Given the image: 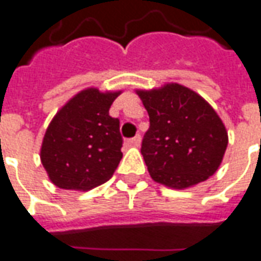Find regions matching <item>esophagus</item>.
I'll use <instances>...</instances> for the list:
<instances>
[{
    "mask_svg": "<svg viewBox=\"0 0 261 261\" xmlns=\"http://www.w3.org/2000/svg\"><path fill=\"white\" fill-rule=\"evenodd\" d=\"M140 142H142V138H140L139 135H136L135 138L129 139V145L135 146V147H138V146H140Z\"/></svg>",
    "mask_w": 261,
    "mask_h": 261,
    "instance_id": "34e87169",
    "label": "esophagus"
}]
</instances>
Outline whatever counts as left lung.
<instances>
[{"label":"left lung","mask_w":261,"mask_h":261,"mask_svg":"<svg viewBox=\"0 0 261 261\" xmlns=\"http://www.w3.org/2000/svg\"><path fill=\"white\" fill-rule=\"evenodd\" d=\"M136 94L150 119L140 151L151 178L184 190L215 174L228 147V132L204 98L177 83Z\"/></svg>","instance_id":"8db88e82"}]
</instances>
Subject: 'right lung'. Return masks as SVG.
<instances>
[{
    "label": "right lung",
    "instance_id": "right-lung-1",
    "mask_svg": "<svg viewBox=\"0 0 261 261\" xmlns=\"http://www.w3.org/2000/svg\"><path fill=\"white\" fill-rule=\"evenodd\" d=\"M121 92L86 88L53 116L40 162L55 186L87 191L112 177L122 159V136L119 119L110 116V108Z\"/></svg>",
    "mask_w": 261,
    "mask_h": 261
}]
</instances>
